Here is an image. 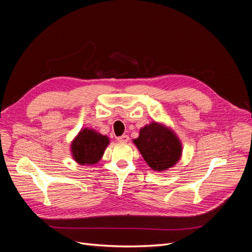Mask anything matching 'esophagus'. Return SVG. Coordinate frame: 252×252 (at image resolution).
Segmentation results:
<instances>
[{"label": "esophagus", "instance_id": "34e87169", "mask_svg": "<svg viewBox=\"0 0 252 252\" xmlns=\"http://www.w3.org/2000/svg\"><path fill=\"white\" fill-rule=\"evenodd\" d=\"M128 141H129V136L127 134L119 136L118 138V142H120V143H127Z\"/></svg>", "mask_w": 252, "mask_h": 252}]
</instances>
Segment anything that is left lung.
Segmentation results:
<instances>
[{
  "mask_svg": "<svg viewBox=\"0 0 252 252\" xmlns=\"http://www.w3.org/2000/svg\"><path fill=\"white\" fill-rule=\"evenodd\" d=\"M133 143L152 170H168L182 157V143L171 128L151 122L140 129Z\"/></svg>",
  "mask_w": 252,
  "mask_h": 252,
  "instance_id": "1",
  "label": "left lung"
}]
</instances>
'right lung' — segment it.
I'll use <instances>...</instances> for the list:
<instances>
[{
	"instance_id": "right-lung-1",
	"label": "right lung",
	"mask_w": 252,
	"mask_h": 252,
	"mask_svg": "<svg viewBox=\"0 0 252 252\" xmlns=\"http://www.w3.org/2000/svg\"><path fill=\"white\" fill-rule=\"evenodd\" d=\"M110 141L94 129L83 128L70 145L72 158L80 165H94L102 158Z\"/></svg>"
}]
</instances>
